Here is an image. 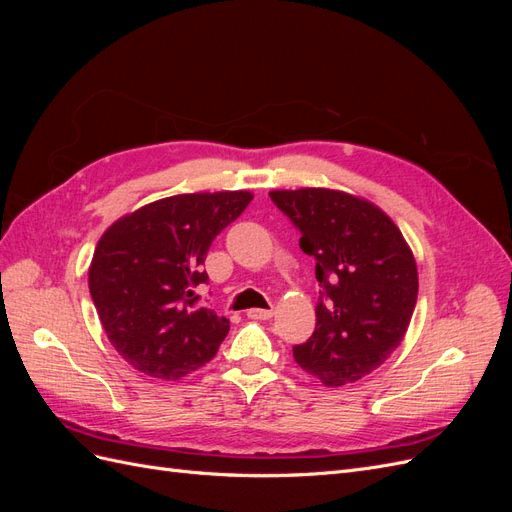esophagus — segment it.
<instances>
[{
	"label": "esophagus",
	"mask_w": 512,
	"mask_h": 512,
	"mask_svg": "<svg viewBox=\"0 0 512 512\" xmlns=\"http://www.w3.org/2000/svg\"><path fill=\"white\" fill-rule=\"evenodd\" d=\"M271 316H273V309H258V307L247 309V318L252 320H269Z\"/></svg>",
	"instance_id": "1"
}]
</instances>
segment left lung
<instances>
[{
  "label": "left lung",
  "mask_w": 512,
  "mask_h": 512,
  "mask_svg": "<svg viewBox=\"0 0 512 512\" xmlns=\"http://www.w3.org/2000/svg\"><path fill=\"white\" fill-rule=\"evenodd\" d=\"M277 209L301 230L316 258V331L292 354L324 386H344L378 369L397 350L414 314L416 260L380 207L329 188L273 190Z\"/></svg>",
  "instance_id": "left-lung-1"
}]
</instances>
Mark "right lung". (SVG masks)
Returning a JSON list of instances; mask_svg holds the SVG:
<instances>
[{
    "label": "right lung",
    "instance_id": "1",
    "mask_svg": "<svg viewBox=\"0 0 512 512\" xmlns=\"http://www.w3.org/2000/svg\"><path fill=\"white\" fill-rule=\"evenodd\" d=\"M252 192L160 198L104 230L89 265V292L108 342L134 369L179 380L209 363L230 322L198 305L213 239Z\"/></svg>",
    "mask_w": 512,
    "mask_h": 512
}]
</instances>
